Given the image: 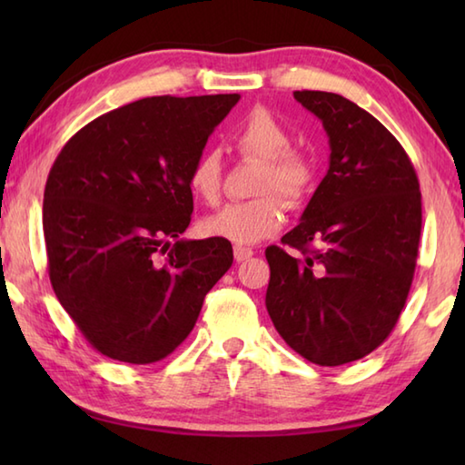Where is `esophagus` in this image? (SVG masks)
Segmentation results:
<instances>
[{
    "label": "esophagus",
    "mask_w": 465,
    "mask_h": 465,
    "mask_svg": "<svg viewBox=\"0 0 465 465\" xmlns=\"http://www.w3.org/2000/svg\"><path fill=\"white\" fill-rule=\"evenodd\" d=\"M233 255H235V262H245V260L252 258L253 250L252 248H245V245H235Z\"/></svg>",
    "instance_id": "obj_1"
}]
</instances>
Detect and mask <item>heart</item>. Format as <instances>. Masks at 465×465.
Instances as JSON below:
<instances>
[{
    "mask_svg": "<svg viewBox=\"0 0 465 465\" xmlns=\"http://www.w3.org/2000/svg\"><path fill=\"white\" fill-rule=\"evenodd\" d=\"M232 145L242 155L260 157L262 167L248 202H233L205 217L203 232L233 243H255L270 238L285 222V203L300 205L315 180L312 157L292 147V134L268 107L255 105L230 132ZM222 160L207 150L195 157L187 185L205 203H217L222 193Z\"/></svg>",
    "mask_w": 465,
    "mask_h": 465,
    "instance_id": "1",
    "label": "heart"
}]
</instances>
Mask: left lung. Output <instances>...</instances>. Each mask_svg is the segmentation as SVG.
<instances>
[{
	"label": "left lung",
	"mask_w": 465,
	"mask_h": 465,
	"mask_svg": "<svg viewBox=\"0 0 465 465\" xmlns=\"http://www.w3.org/2000/svg\"><path fill=\"white\" fill-rule=\"evenodd\" d=\"M330 137V170L282 243L265 250V308L302 358L341 365L396 328L416 272L421 193L400 142L371 114L330 92H293ZM315 242L318 249H312Z\"/></svg>",
	"instance_id": "left-lung-1"
}]
</instances>
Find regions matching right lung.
Returning <instances> with one entry per match:
<instances>
[{
    "mask_svg": "<svg viewBox=\"0 0 465 465\" xmlns=\"http://www.w3.org/2000/svg\"><path fill=\"white\" fill-rule=\"evenodd\" d=\"M238 102V94L145 97L90 122L55 157L44 192L49 282L107 358L170 355L232 268L227 240L180 235L193 212L190 167Z\"/></svg>",
    "mask_w": 465,
    "mask_h": 465,
    "instance_id": "1",
    "label": "right lung"
}]
</instances>
